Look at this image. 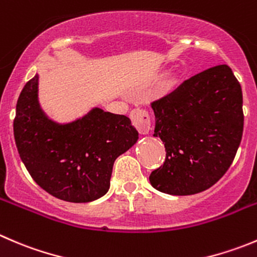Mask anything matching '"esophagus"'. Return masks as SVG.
I'll use <instances>...</instances> for the list:
<instances>
[{"instance_id":"obj_1","label":"esophagus","mask_w":257,"mask_h":257,"mask_svg":"<svg viewBox=\"0 0 257 257\" xmlns=\"http://www.w3.org/2000/svg\"><path fill=\"white\" fill-rule=\"evenodd\" d=\"M131 119L133 125L139 131V133L146 134L148 133L151 128V116L146 109H134L131 111Z\"/></svg>"}]
</instances>
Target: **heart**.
<instances>
[{
  "mask_svg": "<svg viewBox=\"0 0 257 257\" xmlns=\"http://www.w3.org/2000/svg\"><path fill=\"white\" fill-rule=\"evenodd\" d=\"M173 81H174V79L172 78V76H167V78L164 79L163 84H162V89H163L164 91L169 90V89L172 88V85H173Z\"/></svg>",
  "mask_w": 257,
  "mask_h": 257,
  "instance_id": "heart-1",
  "label": "heart"
}]
</instances>
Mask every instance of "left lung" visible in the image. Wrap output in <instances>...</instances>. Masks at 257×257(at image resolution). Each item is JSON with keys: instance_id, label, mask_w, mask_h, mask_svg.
Here are the masks:
<instances>
[{"instance_id": "8db88e82", "label": "left lung", "mask_w": 257, "mask_h": 257, "mask_svg": "<svg viewBox=\"0 0 257 257\" xmlns=\"http://www.w3.org/2000/svg\"><path fill=\"white\" fill-rule=\"evenodd\" d=\"M153 137L166 162L149 176L158 191L196 195L212 187L232 163L243 131L242 90L227 65L207 69L152 103Z\"/></svg>"}]
</instances>
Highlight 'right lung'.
Returning a JSON list of instances; mask_svg holds the SVG:
<instances>
[{
    "label": "right lung",
    "mask_w": 257,
    "mask_h": 257,
    "mask_svg": "<svg viewBox=\"0 0 257 257\" xmlns=\"http://www.w3.org/2000/svg\"><path fill=\"white\" fill-rule=\"evenodd\" d=\"M14 134L34 181L54 197L74 203L103 197L115 159L139 139L128 116L96 106L66 123L51 119L39 100V74L20 94Z\"/></svg>",
    "instance_id": "add662e5"
}]
</instances>
